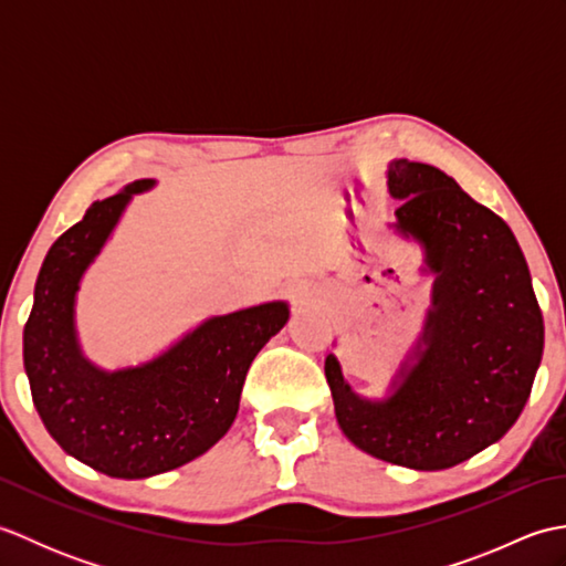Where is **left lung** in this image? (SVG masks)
<instances>
[{
  "instance_id": "8db88e82",
  "label": "left lung",
  "mask_w": 566,
  "mask_h": 566,
  "mask_svg": "<svg viewBox=\"0 0 566 566\" xmlns=\"http://www.w3.org/2000/svg\"><path fill=\"white\" fill-rule=\"evenodd\" d=\"M394 231L413 238L436 274L416 363L381 401L345 381L335 355L326 379L335 418L355 448L418 472L460 464L518 420L543 359V311L506 221L426 163L391 160Z\"/></svg>"
}]
</instances>
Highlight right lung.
<instances>
[{
	"mask_svg": "<svg viewBox=\"0 0 566 566\" xmlns=\"http://www.w3.org/2000/svg\"><path fill=\"white\" fill-rule=\"evenodd\" d=\"M136 179L94 201L48 250L23 328V367L45 430L75 460L116 479H146L182 467L233 426L252 359L290 321L270 302L203 321L150 363L116 371L82 355L75 296L134 195Z\"/></svg>",
	"mask_w": 566,
	"mask_h": 566,
	"instance_id": "right-lung-1",
	"label": "right lung"
}]
</instances>
